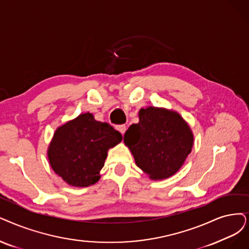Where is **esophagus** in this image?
Listing matches in <instances>:
<instances>
[{"instance_id": "obj_1", "label": "esophagus", "mask_w": 249, "mask_h": 249, "mask_svg": "<svg viewBox=\"0 0 249 249\" xmlns=\"http://www.w3.org/2000/svg\"><path fill=\"white\" fill-rule=\"evenodd\" d=\"M116 130L121 133L122 135H124V133H125V131H126V126L124 125V124H121V125H117L116 126Z\"/></svg>"}]
</instances>
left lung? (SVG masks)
Returning a JSON list of instances; mask_svg holds the SVG:
<instances>
[{
	"mask_svg": "<svg viewBox=\"0 0 249 249\" xmlns=\"http://www.w3.org/2000/svg\"><path fill=\"white\" fill-rule=\"evenodd\" d=\"M190 126L176 111L147 107L139 111V123L124 136L136 164L152 180L175 175L193 147Z\"/></svg>",
	"mask_w": 249,
	"mask_h": 249,
	"instance_id": "left-lung-1",
	"label": "left lung"
}]
</instances>
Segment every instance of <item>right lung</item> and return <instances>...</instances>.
<instances>
[{
  "label": "right lung",
  "instance_id": "obj_1",
  "mask_svg": "<svg viewBox=\"0 0 249 249\" xmlns=\"http://www.w3.org/2000/svg\"><path fill=\"white\" fill-rule=\"evenodd\" d=\"M123 140L107 123L83 113L59 126L50 143L48 158L53 171L74 187H88L100 178L109 148Z\"/></svg>",
  "mask_w": 249,
  "mask_h": 249
}]
</instances>
